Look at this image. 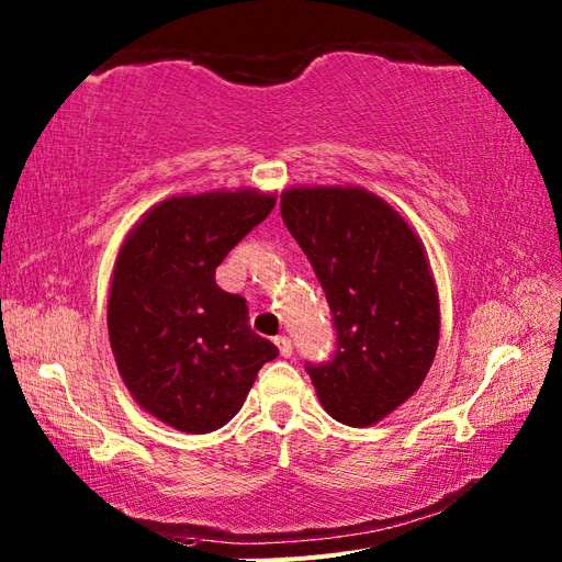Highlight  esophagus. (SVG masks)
<instances>
[{
	"instance_id": "obj_1",
	"label": "esophagus",
	"mask_w": 562,
	"mask_h": 562,
	"mask_svg": "<svg viewBox=\"0 0 562 562\" xmlns=\"http://www.w3.org/2000/svg\"><path fill=\"white\" fill-rule=\"evenodd\" d=\"M276 345H278V349H280V355L286 359V357H292V351H294V347H292V340L290 337H284V335H280V337H276Z\"/></svg>"
}]
</instances>
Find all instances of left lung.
Returning <instances> with one entry per match:
<instances>
[{
  "mask_svg": "<svg viewBox=\"0 0 562 562\" xmlns=\"http://www.w3.org/2000/svg\"><path fill=\"white\" fill-rule=\"evenodd\" d=\"M280 211L335 325L330 361H306L321 404L347 426L381 422L419 390L436 357L440 308L424 246L359 187L290 189Z\"/></svg>",
  "mask_w": 562,
  "mask_h": 562,
  "instance_id": "8db88e82",
  "label": "left lung"
}]
</instances>
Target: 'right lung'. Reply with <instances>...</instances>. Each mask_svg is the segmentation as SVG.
Instances as JSON below:
<instances>
[{
    "mask_svg": "<svg viewBox=\"0 0 562 562\" xmlns=\"http://www.w3.org/2000/svg\"><path fill=\"white\" fill-rule=\"evenodd\" d=\"M276 195L211 191L158 203L128 234L108 302L116 367L143 409L187 434L225 426L280 351L249 325L215 268L263 222Z\"/></svg>",
    "mask_w": 562,
    "mask_h": 562,
    "instance_id": "right-lung-1",
    "label": "right lung"
}]
</instances>
